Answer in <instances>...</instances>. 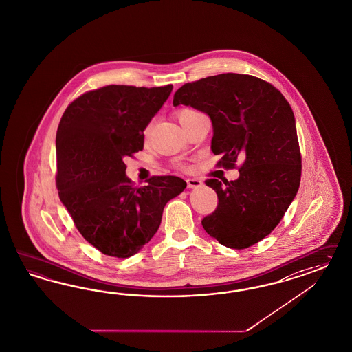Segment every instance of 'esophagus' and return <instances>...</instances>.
<instances>
[{
	"label": "esophagus",
	"mask_w": 352,
	"mask_h": 352,
	"mask_svg": "<svg viewBox=\"0 0 352 352\" xmlns=\"http://www.w3.org/2000/svg\"><path fill=\"white\" fill-rule=\"evenodd\" d=\"M187 186L188 188H201L204 183L200 179H187Z\"/></svg>",
	"instance_id": "1"
}]
</instances>
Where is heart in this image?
Returning <instances> with one entry per match:
<instances>
[{"label": "heart", "mask_w": 352, "mask_h": 352, "mask_svg": "<svg viewBox=\"0 0 352 352\" xmlns=\"http://www.w3.org/2000/svg\"><path fill=\"white\" fill-rule=\"evenodd\" d=\"M196 113H199V112H197V111H193V109H190V108H184V109H181V111L178 112V120H179V122H183L184 120L191 118V116L196 115Z\"/></svg>", "instance_id": "heart-1"}]
</instances>
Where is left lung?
<instances>
[{"label":"left lung","mask_w":352,"mask_h":352,"mask_svg":"<svg viewBox=\"0 0 352 352\" xmlns=\"http://www.w3.org/2000/svg\"><path fill=\"white\" fill-rule=\"evenodd\" d=\"M174 107L191 106L213 125L212 151L218 165L244 160L236 181L208 179L218 195L204 230L232 249L254 245L276 227L294 200L300 182L296 118L276 87L254 76L222 74L184 84Z\"/></svg>","instance_id":"obj_1"}]
</instances>
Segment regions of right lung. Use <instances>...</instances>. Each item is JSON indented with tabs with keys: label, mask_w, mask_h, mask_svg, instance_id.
I'll list each match as a JSON object with an SVG mask.
<instances>
[{
	"label": "right lung",
	"mask_w": 352,
	"mask_h": 352,
	"mask_svg": "<svg viewBox=\"0 0 352 352\" xmlns=\"http://www.w3.org/2000/svg\"><path fill=\"white\" fill-rule=\"evenodd\" d=\"M171 90L104 86L77 98L60 120L59 199L86 241L106 256L128 258L142 250L157 232L165 205L187 187L165 175L135 188L124 162L143 148V131Z\"/></svg>",
	"instance_id": "obj_1"
}]
</instances>
